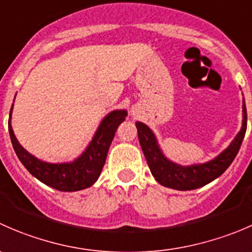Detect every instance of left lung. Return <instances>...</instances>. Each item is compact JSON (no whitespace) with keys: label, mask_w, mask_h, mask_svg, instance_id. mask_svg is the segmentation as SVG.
I'll list each match as a JSON object with an SVG mask.
<instances>
[{"label":"left lung","mask_w":252,"mask_h":252,"mask_svg":"<svg viewBox=\"0 0 252 252\" xmlns=\"http://www.w3.org/2000/svg\"><path fill=\"white\" fill-rule=\"evenodd\" d=\"M246 124H248V114H246L245 101L243 100V126L234 140L230 142L224 151L220 152L211 161L191 164V166H180L169 161L159 149L154 131L141 122H136L135 126L138 129L139 142L142 152L155 179L163 187L184 191V190H194L204 187L224 173L239 152L246 133Z\"/></svg>","instance_id":"1"}]
</instances>
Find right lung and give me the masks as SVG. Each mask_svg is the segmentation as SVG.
I'll list each match as a JSON object with an SVG mask.
<instances>
[{
	"mask_svg": "<svg viewBox=\"0 0 252 252\" xmlns=\"http://www.w3.org/2000/svg\"><path fill=\"white\" fill-rule=\"evenodd\" d=\"M12 110L13 105L9 112L8 130L18 158L36 179L60 191H78L86 189L98 179L105 166L108 149L117 128L122 122H124L128 114L124 110H116L108 113L101 121L93 140L88 145L85 151L73 162L48 163L32 156L18 142L11 126Z\"/></svg>",
	"mask_w": 252,
	"mask_h": 252,
	"instance_id": "obj_1",
	"label": "right lung"
}]
</instances>
